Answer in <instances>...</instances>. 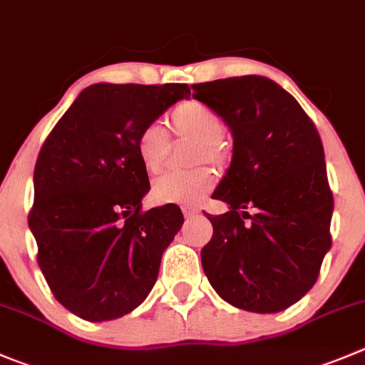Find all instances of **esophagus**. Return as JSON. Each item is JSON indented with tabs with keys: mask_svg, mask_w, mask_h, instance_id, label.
<instances>
[{
	"mask_svg": "<svg viewBox=\"0 0 365 365\" xmlns=\"http://www.w3.org/2000/svg\"><path fill=\"white\" fill-rule=\"evenodd\" d=\"M182 213H185V217H192V215L199 213V210L195 206H182Z\"/></svg>",
	"mask_w": 365,
	"mask_h": 365,
	"instance_id": "34e87169",
	"label": "esophagus"
}]
</instances>
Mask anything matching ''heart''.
I'll use <instances>...</instances> for the list:
<instances>
[{
	"label": "heart",
	"instance_id": "obj_1",
	"mask_svg": "<svg viewBox=\"0 0 365 365\" xmlns=\"http://www.w3.org/2000/svg\"><path fill=\"white\" fill-rule=\"evenodd\" d=\"M170 130L175 138L193 140L192 163H211L222 166L229 158V145L224 136V120L213 107L199 100H186L170 113ZM170 140L159 123H148L136 138V152L147 172L158 173L168 158ZM213 172L197 166L182 172H170L158 177L152 185V197L161 204H197L213 188Z\"/></svg>",
	"mask_w": 365,
	"mask_h": 365
}]
</instances>
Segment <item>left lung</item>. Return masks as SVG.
Instances as JSON below:
<instances>
[{"mask_svg": "<svg viewBox=\"0 0 365 365\" xmlns=\"http://www.w3.org/2000/svg\"><path fill=\"white\" fill-rule=\"evenodd\" d=\"M232 134L231 166L211 199L202 269L232 307L276 314L314 287L331 247L333 195L317 128L279 84L258 75L193 84ZM253 211V215L248 213Z\"/></svg>", "mask_w": 365, "mask_h": 365, "instance_id": "1", "label": "left lung"}]
</instances>
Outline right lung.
Masks as SVG:
<instances>
[{
  "instance_id": "right-lung-1",
  "label": "right lung",
  "mask_w": 365,
  "mask_h": 365,
  "mask_svg": "<svg viewBox=\"0 0 365 365\" xmlns=\"http://www.w3.org/2000/svg\"><path fill=\"white\" fill-rule=\"evenodd\" d=\"M188 96L186 84H93L41 148L29 217L37 263L55 299L81 319L123 317L158 279L185 218L175 204L141 211L150 182L136 138Z\"/></svg>"
}]
</instances>
